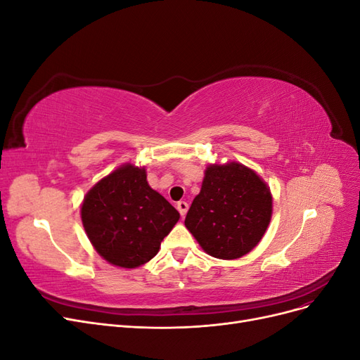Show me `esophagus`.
Segmentation results:
<instances>
[{
	"instance_id": "34e87169",
	"label": "esophagus",
	"mask_w": 360,
	"mask_h": 360,
	"mask_svg": "<svg viewBox=\"0 0 360 360\" xmlns=\"http://www.w3.org/2000/svg\"><path fill=\"white\" fill-rule=\"evenodd\" d=\"M188 209H189V204L186 201H179L177 202V210L180 212L181 217H184V214L188 213Z\"/></svg>"
}]
</instances>
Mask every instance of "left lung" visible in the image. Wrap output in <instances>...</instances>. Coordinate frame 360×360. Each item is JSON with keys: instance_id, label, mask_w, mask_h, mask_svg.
I'll return each mask as SVG.
<instances>
[{"instance_id": "left-lung-1", "label": "left lung", "mask_w": 360, "mask_h": 360, "mask_svg": "<svg viewBox=\"0 0 360 360\" xmlns=\"http://www.w3.org/2000/svg\"><path fill=\"white\" fill-rule=\"evenodd\" d=\"M274 212L270 188L240 162L210 163L184 219L205 254L237 259L263 238Z\"/></svg>"}]
</instances>
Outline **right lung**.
<instances>
[{
  "mask_svg": "<svg viewBox=\"0 0 360 360\" xmlns=\"http://www.w3.org/2000/svg\"><path fill=\"white\" fill-rule=\"evenodd\" d=\"M81 219L97 254L112 266L135 269L159 252L180 213L150 188L146 167L127 162L85 193Z\"/></svg>",
  "mask_w": 360,
  "mask_h": 360,
  "instance_id": "obj_1",
  "label": "right lung"
}]
</instances>
